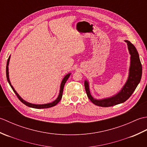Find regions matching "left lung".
Masks as SVG:
<instances>
[{
    "label": "left lung",
    "mask_w": 147,
    "mask_h": 147,
    "mask_svg": "<svg viewBox=\"0 0 147 147\" xmlns=\"http://www.w3.org/2000/svg\"><path fill=\"white\" fill-rule=\"evenodd\" d=\"M131 55V64L129 67V77L125 85L117 94L110 98L96 100L90 94L88 82H85V88L87 96L92 103L100 107H107L121 104L128 99L138 86L142 75V66L140 60L139 54L135 47L128 40H125Z\"/></svg>",
    "instance_id": "1"
}]
</instances>
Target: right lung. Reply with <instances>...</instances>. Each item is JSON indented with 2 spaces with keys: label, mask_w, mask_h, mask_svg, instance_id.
Listing matches in <instances>:
<instances>
[{
  "label": "right lung",
  "mask_w": 147,
  "mask_h": 147,
  "mask_svg": "<svg viewBox=\"0 0 147 147\" xmlns=\"http://www.w3.org/2000/svg\"><path fill=\"white\" fill-rule=\"evenodd\" d=\"M9 60H10V56H9L8 59H7V66H6V76H7V80L8 81V83H9V85H10L11 88L13 90L14 92L15 93V94L16 95V96H18V98H19V100L22 102L23 103L24 105H26V106H28L30 107H32V108H35V109H46V108H49V107H54L55 105H57L58 103L60 102V100L62 98V93H63V89H64V86L65 82H67V79L69 78V77L71 73H69L67 74V75H65V77L64 78V79L62 80V82H61V88H60V92H59V95L58 96L57 98L55 100V101H54L52 103H49V104H42V105H39V104H31V103L29 102H27L25 100H24L22 98L21 96L18 95V93L16 92V90H14V88H13V86L11 85V83L10 82V80H9V68H8V65H9Z\"/></svg>",
  "instance_id": "obj_1"
}]
</instances>
